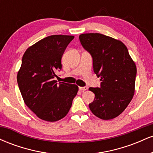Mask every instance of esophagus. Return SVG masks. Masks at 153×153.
Masks as SVG:
<instances>
[{"instance_id": "34e87169", "label": "esophagus", "mask_w": 153, "mask_h": 153, "mask_svg": "<svg viewBox=\"0 0 153 153\" xmlns=\"http://www.w3.org/2000/svg\"><path fill=\"white\" fill-rule=\"evenodd\" d=\"M79 90L81 91H85L88 90V87L86 86H84V87H79Z\"/></svg>"}]
</instances>
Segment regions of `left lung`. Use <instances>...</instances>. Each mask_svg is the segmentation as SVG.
<instances>
[{
    "label": "left lung",
    "instance_id": "8db88e82",
    "mask_svg": "<svg viewBox=\"0 0 153 153\" xmlns=\"http://www.w3.org/2000/svg\"><path fill=\"white\" fill-rule=\"evenodd\" d=\"M79 39L91 54L94 71L101 81L99 88H89L95 94L89 108L101 119L115 118L125 110L134 96L135 63L119 40L99 33L82 34Z\"/></svg>",
    "mask_w": 153,
    "mask_h": 153
}]
</instances>
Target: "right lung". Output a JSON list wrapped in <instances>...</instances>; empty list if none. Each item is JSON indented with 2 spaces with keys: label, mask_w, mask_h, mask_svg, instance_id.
I'll return each instance as SVG.
<instances>
[{
  "label": "right lung",
  "mask_w": 153,
  "mask_h": 153,
  "mask_svg": "<svg viewBox=\"0 0 153 153\" xmlns=\"http://www.w3.org/2000/svg\"><path fill=\"white\" fill-rule=\"evenodd\" d=\"M73 36L52 35L26 50L17 82L24 103L39 119L56 122L67 115L78 86L54 80L61 59Z\"/></svg>",
  "instance_id": "obj_1"
}]
</instances>
